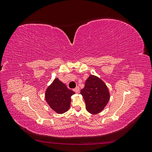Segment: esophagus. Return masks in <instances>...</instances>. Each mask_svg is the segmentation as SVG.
<instances>
[{
	"mask_svg": "<svg viewBox=\"0 0 152 152\" xmlns=\"http://www.w3.org/2000/svg\"><path fill=\"white\" fill-rule=\"evenodd\" d=\"M73 91H74L76 93H79V91H80L79 87H78V86H77V87H76L74 89V90H73Z\"/></svg>",
	"mask_w": 152,
	"mask_h": 152,
	"instance_id": "34e87169",
	"label": "esophagus"
}]
</instances>
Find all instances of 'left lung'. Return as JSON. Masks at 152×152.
<instances>
[{
    "label": "left lung",
    "instance_id": "left-lung-1",
    "mask_svg": "<svg viewBox=\"0 0 152 152\" xmlns=\"http://www.w3.org/2000/svg\"><path fill=\"white\" fill-rule=\"evenodd\" d=\"M80 94L85 101L87 111L92 114L102 112L110 99L107 85L99 77L93 75L87 78Z\"/></svg>",
    "mask_w": 152,
    "mask_h": 152
}]
</instances>
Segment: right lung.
Here are the masks:
<instances>
[{"label":"right lung","instance_id":"right-lung-1","mask_svg":"<svg viewBox=\"0 0 152 152\" xmlns=\"http://www.w3.org/2000/svg\"><path fill=\"white\" fill-rule=\"evenodd\" d=\"M75 93L68 89L61 81L55 79L45 91V99L46 102L57 113H63L70 108L71 96Z\"/></svg>","mask_w":152,"mask_h":152}]
</instances>
